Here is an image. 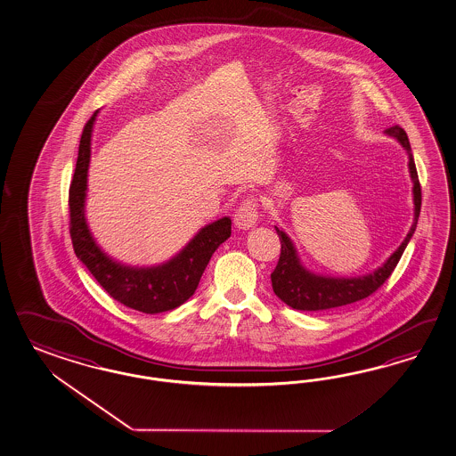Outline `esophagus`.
I'll use <instances>...</instances> for the list:
<instances>
[{
  "label": "esophagus",
  "instance_id": "obj_1",
  "mask_svg": "<svg viewBox=\"0 0 456 456\" xmlns=\"http://www.w3.org/2000/svg\"><path fill=\"white\" fill-rule=\"evenodd\" d=\"M256 221H258V202H256V198H247V200H242V204L235 211L233 223L239 229L247 231V229L254 227Z\"/></svg>",
  "mask_w": 456,
  "mask_h": 456
}]
</instances>
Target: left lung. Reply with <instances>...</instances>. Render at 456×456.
Wrapping results in <instances>:
<instances>
[{
    "label": "left lung",
    "instance_id": "1",
    "mask_svg": "<svg viewBox=\"0 0 456 456\" xmlns=\"http://www.w3.org/2000/svg\"><path fill=\"white\" fill-rule=\"evenodd\" d=\"M386 134L397 138L409 153V167H411V176L413 181V202H415V221L411 224V232L407 233L405 240L397 248V252H394L389 260L372 275L359 278H324L313 275L301 267L295 247L287 237V233L281 232L278 227H275L280 237L281 250H280L277 267L270 275L272 287L278 298L285 301L291 308L301 311L331 310L349 303L364 300L372 293H376L392 275L394 268L397 267L400 256L403 254L417 227L420 208H422V188H420L417 167L411 155V143L403 128L399 125H394L386 130Z\"/></svg>",
    "mask_w": 456,
    "mask_h": 456
}]
</instances>
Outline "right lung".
<instances>
[{"label":"right lung","instance_id":"1","mask_svg":"<svg viewBox=\"0 0 456 456\" xmlns=\"http://www.w3.org/2000/svg\"><path fill=\"white\" fill-rule=\"evenodd\" d=\"M97 111L86 123L78 145L77 165L69 188V231L74 252L111 298L143 313L175 310L192 297L216 248L231 237V219L206 225L184 250L165 265L123 267L111 262L95 245L84 217L90 159V134Z\"/></svg>","mask_w":456,"mask_h":456}]
</instances>
